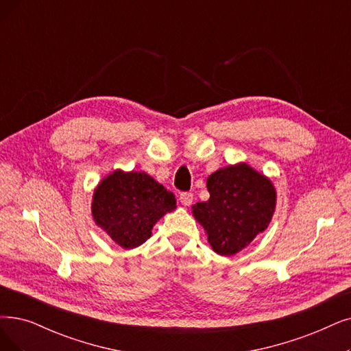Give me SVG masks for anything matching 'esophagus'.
I'll return each instance as SVG.
<instances>
[{"label": "esophagus", "instance_id": "esophagus-1", "mask_svg": "<svg viewBox=\"0 0 351 351\" xmlns=\"http://www.w3.org/2000/svg\"><path fill=\"white\" fill-rule=\"evenodd\" d=\"M180 202L184 207H189L193 203V194L191 193H181L180 194Z\"/></svg>", "mask_w": 351, "mask_h": 351}]
</instances>
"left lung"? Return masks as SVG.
Here are the masks:
<instances>
[{
    "label": "left lung",
    "instance_id": "left-lung-1",
    "mask_svg": "<svg viewBox=\"0 0 351 351\" xmlns=\"http://www.w3.org/2000/svg\"><path fill=\"white\" fill-rule=\"evenodd\" d=\"M210 199L191 206L216 254L232 256L269 226L276 207L272 181L246 162L219 168L207 178Z\"/></svg>",
    "mask_w": 351,
    "mask_h": 351
}]
</instances>
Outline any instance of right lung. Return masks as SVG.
<instances>
[{
  "mask_svg": "<svg viewBox=\"0 0 351 351\" xmlns=\"http://www.w3.org/2000/svg\"><path fill=\"white\" fill-rule=\"evenodd\" d=\"M176 195L144 171L115 170L104 177L92 197V217L123 249L143 245L164 215L176 210Z\"/></svg>",
  "mask_w": 351,
  "mask_h": 351,
  "instance_id": "1",
  "label": "right lung"
}]
</instances>
